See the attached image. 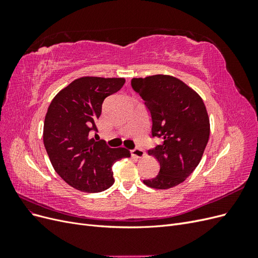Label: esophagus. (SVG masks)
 Segmentation results:
<instances>
[{
  "label": "esophagus",
  "instance_id": "esophagus-1",
  "mask_svg": "<svg viewBox=\"0 0 258 258\" xmlns=\"http://www.w3.org/2000/svg\"><path fill=\"white\" fill-rule=\"evenodd\" d=\"M131 155L136 156V157H138V158H141L145 156V152L142 150V148L136 147V148H134V150H131Z\"/></svg>",
  "mask_w": 258,
  "mask_h": 258
}]
</instances>
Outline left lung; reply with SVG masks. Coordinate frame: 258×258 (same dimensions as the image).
I'll list each match as a JSON object with an SVG mask.
<instances>
[{
  "label": "left lung",
  "mask_w": 258,
  "mask_h": 258,
  "mask_svg": "<svg viewBox=\"0 0 258 258\" xmlns=\"http://www.w3.org/2000/svg\"><path fill=\"white\" fill-rule=\"evenodd\" d=\"M131 87L150 113L151 138L162 140L160 145L147 151L158 160L159 172L143 183L157 189L181 184L199 165L209 141L210 121L204 101L182 81L169 75L132 79Z\"/></svg>",
  "instance_id": "1"
}]
</instances>
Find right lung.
Listing matches in <instances>:
<instances>
[{
  "instance_id": "add662e5",
  "label": "right lung",
  "mask_w": 258,
  "mask_h": 258,
  "mask_svg": "<svg viewBox=\"0 0 258 258\" xmlns=\"http://www.w3.org/2000/svg\"><path fill=\"white\" fill-rule=\"evenodd\" d=\"M124 79L81 77L53 98L45 116L43 140L54 171L85 192L103 191L114 184V162L130 157L127 148H112L90 139L106 97L122 88ZM96 135V134H95Z\"/></svg>"
}]
</instances>
